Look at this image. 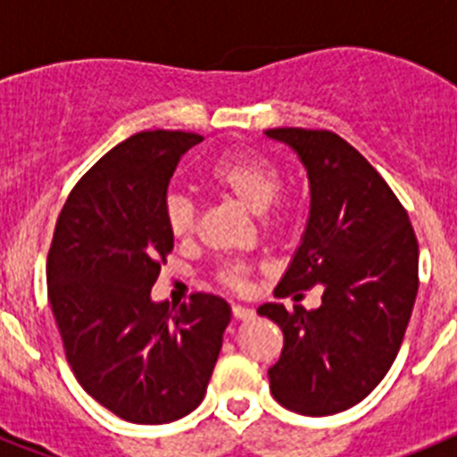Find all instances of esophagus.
Wrapping results in <instances>:
<instances>
[{
    "label": "esophagus",
    "mask_w": 457,
    "mask_h": 457,
    "mask_svg": "<svg viewBox=\"0 0 457 457\" xmlns=\"http://www.w3.org/2000/svg\"><path fill=\"white\" fill-rule=\"evenodd\" d=\"M253 316H256L253 309H247V306H242V304L233 306V318H236V320H252Z\"/></svg>",
    "instance_id": "obj_1"
}]
</instances>
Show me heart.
Segmentation results:
<instances>
[{"label":"heart","mask_w":457,"mask_h":457,"mask_svg":"<svg viewBox=\"0 0 457 457\" xmlns=\"http://www.w3.org/2000/svg\"><path fill=\"white\" fill-rule=\"evenodd\" d=\"M208 183L217 192L231 196L233 201L247 208L252 215H261L265 226H274V201L281 192V173L270 160L253 153H228L220 157L208 171ZM169 233L176 242H189L196 231V208L183 194H171L164 205ZM247 268L240 263L226 265L220 272V281L226 288H242Z\"/></svg>","instance_id":"heart-1"}]
</instances>
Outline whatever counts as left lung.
<instances>
[{
  "label": "left lung",
  "instance_id": "1",
  "mask_svg": "<svg viewBox=\"0 0 457 457\" xmlns=\"http://www.w3.org/2000/svg\"><path fill=\"white\" fill-rule=\"evenodd\" d=\"M309 179V220L274 297L300 300L320 284L322 304L258 313L284 332L268 370L278 403L304 417H329L361 403L394 364L419 290V245L389 185L348 141L327 130L274 128Z\"/></svg>",
  "mask_w": 457,
  "mask_h": 457
}]
</instances>
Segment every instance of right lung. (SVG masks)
Returning <instances> with one entry per match:
<instances>
[{
  "mask_svg": "<svg viewBox=\"0 0 457 457\" xmlns=\"http://www.w3.org/2000/svg\"><path fill=\"white\" fill-rule=\"evenodd\" d=\"M194 132H137L82 176L47 253V295L68 364L100 405L141 426L196 410L220 357L231 306L196 293L151 297L173 249L164 205Z\"/></svg>",
  "mask_w": 457,
  "mask_h": 457,
  "instance_id": "obj_1",
  "label": "right lung"
}]
</instances>
